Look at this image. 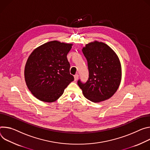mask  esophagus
<instances>
[{
    "label": "esophagus",
    "instance_id": "34e87169",
    "mask_svg": "<svg viewBox=\"0 0 150 150\" xmlns=\"http://www.w3.org/2000/svg\"><path fill=\"white\" fill-rule=\"evenodd\" d=\"M74 80L76 81V80H77V79H79V75H78V74H76V75H74Z\"/></svg>",
    "mask_w": 150,
    "mask_h": 150
}]
</instances>
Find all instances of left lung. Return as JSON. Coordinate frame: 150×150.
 <instances>
[{
	"label": "left lung",
	"instance_id": "obj_1",
	"mask_svg": "<svg viewBox=\"0 0 150 150\" xmlns=\"http://www.w3.org/2000/svg\"><path fill=\"white\" fill-rule=\"evenodd\" d=\"M88 61L89 78L77 84L86 98L99 103L110 98L117 91L122 79V67L119 57L103 42L94 41L82 49Z\"/></svg>",
	"mask_w": 150,
	"mask_h": 150
}]
</instances>
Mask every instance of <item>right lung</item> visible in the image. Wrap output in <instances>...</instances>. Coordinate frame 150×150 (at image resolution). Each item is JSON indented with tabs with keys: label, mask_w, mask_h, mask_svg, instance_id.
I'll use <instances>...</instances> for the list:
<instances>
[{
	"label": "right lung",
	"mask_w": 150,
	"mask_h": 150,
	"mask_svg": "<svg viewBox=\"0 0 150 150\" xmlns=\"http://www.w3.org/2000/svg\"><path fill=\"white\" fill-rule=\"evenodd\" d=\"M73 44L54 40L36 48L27 61L24 77L31 93L39 100L52 103L74 80L67 55Z\"/></svg>",
	"instance_id": "right-lung-1"
}]
</instances>
